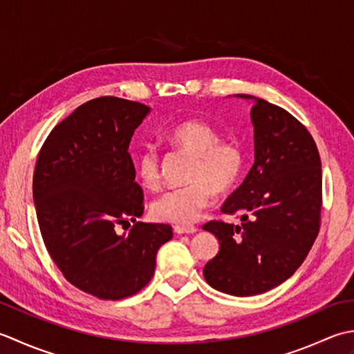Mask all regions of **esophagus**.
<instances>
[{"label": "esophagus", "instance_id": "esophagus-1", "mask_svg": "<svg viewBox=\"0 0 354 354\" xmlns=\"http://www.w3.org/2000/svg\"><path fill=\"white\" fill-rule=\"evenodd\" d=\"M197 227L196 226H174V232L178 235H191V234H196L197 232Z\"/></svg>", "mask_w": 354, "mask_h": 354}]
</instances>
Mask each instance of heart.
I'll return each instance as SVG.
<instances>
[{"label": "heart", "instance_id": "1", "mask_svg": "<svg viewBox=\"0 0 354 354\" xmlns=\"http://www.w3.org/2000/svg\"><path fill=\"white\" fill-rule=\"evenodd\" d=\"M167 140L192 154L191 183L172 187L156 197L151 205L154 218L174 225H191L212 203L215 189L225 192L240 178L244 167L243 148L235 140H220L217 129L206 122L186 120L165 134ZM140 182L156 187L160 182V160L154 147H145L136 157Z\"/></svg>", "mask_w": 354, "mask_h": 354}]
</instances>
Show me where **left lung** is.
Returning a JSON list of instances; mask_svg holds the SVG:
<instances>
[{
    "mask_svg": "<svg viewBox=\"0 0 354 354\" xmlns=\"http://www.w3.org/2000/svg\"><path fill=\"white\" fill-rule=\"evenodd\" d=\"M255 163L221 212L240 211L241 225L209 221L220 250L203 275L215 290L254 297L284 283L304 261L319 232L321 158L307 128L284 108L250 95Z\"/></svg>",
    "mask_w": 354,
    "mask_h": 354,
    "instance_id": "8db88e82",
    "label": "left lung"
}]
</instances>
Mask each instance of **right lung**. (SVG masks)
<instances>
[{
  "mask_svg": "<svg viewBox=\"0 0 354 354\" xmlns=\"http://www.w3.org/2000/svg\"><path fill=\"white\" fill-rule=\"evenodd\" d=\"M151 108L104 96L57 124L33 172V203L50 257L68 283L100 299L137 293L154 275L172 227L140 223L143 192L128 153ZM129 234L117 226L131 221Z\"/></svg>",
  "mask_w": 354,
  "mask_h": 354,
  "instance_id": "obj_1",
  "label": "right lung"
}]
</instances>
